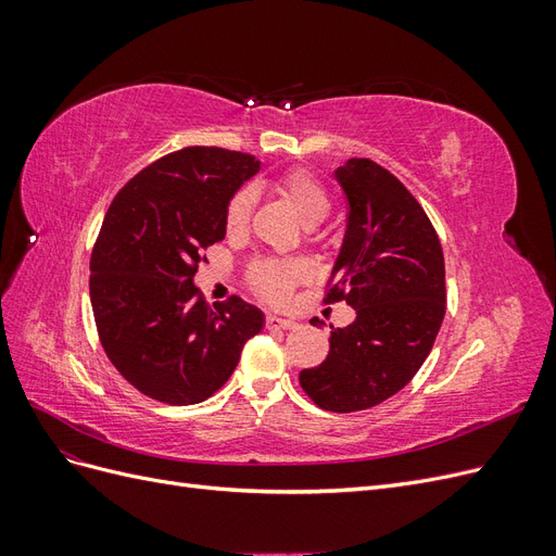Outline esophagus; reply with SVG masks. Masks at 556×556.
<instances>
[{
  "label": "esophagus",
  "instance_id": "obj_1",
  "mask_svg": "<svg viewBox=\"0 0 556 556\" xmlns=\"http://www.w3.org/2000/svg\"><path fill=\"white\" fill-rule=\"evenodd\" d=\"M266 327H268V329H294L296 323H294V319H285V317L268 315V317H266Z\"/></svg>",
  "mask_w": 556,
  "mask_h": 556
}]
</instances>
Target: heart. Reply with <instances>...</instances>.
Segmentation results:
<instances>
[{
    "label": "heart",
    "instance_id": "obj_1",
    "mask_svg": "<svg viewBox=\"0 0 556 556\" xmlns=\"http://www.w3.org/2000/svg\"><path fill=\"white\" fill-rule=\"evenodd\" d=\"M276 190L306 227L323 223L331 208V199L325 185L304 169L285 174L278 180ZM252 208H255V190L250 185H243V188L229 197L225 206V229L229 237H241V233L248 231ZM248 276L250 288L262 299L271 301V304H285L296 285L311 278V268L304 262L262 260L250 266Z\"/></svg>",
    "mask_w": 556,
    "mask_h": 556
}]
</instances>
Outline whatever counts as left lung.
Returning a JSON list of instances; mask_svg holds the SVG:
<instances>
[{
  "label": "left lung",
  "instance_id": "left-lung-1",
  "mask_svg": "<svg viewBox=\"0 0 556 556\" xmlns=\"http://www.w3.org/2000/svg\"><path fill=\"white\" fill-rule=\"evenodd\" d=\"M348 229L325 304L345 301L355 323L331 329L327 359L299 382L331 413L374 408L425 364L445 317V260L431 220L396 176L366 157L336 169Z\"/></svg>",
  "mask_w": 556,
  "mask_h": 556
}]
</instances>
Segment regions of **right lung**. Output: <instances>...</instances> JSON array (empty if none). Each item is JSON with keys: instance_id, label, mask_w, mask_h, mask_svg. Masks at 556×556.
I'll return each instance as SVG.
<instances>
[{"instance_id": "add662e5", "label": "right lung", "mask_w": 556, "mask_h": 556, "mask_svg": "<svg viewBox=\"0 0 556 556\" xmlns=\"http://www.w3.org/2000/svg\"><path fill=\"white\" fill-rule=\"evenodd\" d=\"M260 162L190 146L148 164L117 192L90 257V301L111 364L150 399L190 406L229 380L260 308L208 306L194 288L204 250L225 239V206Z\"/></svg>"}]
</instances>
